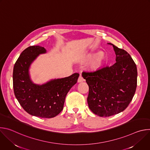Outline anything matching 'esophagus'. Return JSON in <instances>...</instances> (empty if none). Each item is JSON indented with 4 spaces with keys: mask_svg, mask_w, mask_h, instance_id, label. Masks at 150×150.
Returning <instances> with one entry per match:
<instances>
[{
    "mask_svg": "<svg viewBox=\"0 0 150 150\" xmlns=\"http://www.w3.org/2000/svg\"><path fill=\"white\" fill-rule=\"evenodd\" d=\"M84 80H85V79H84V78L82 77V75H80V76H79V78H78V82H83Z\"/></svg>",
    "mask_w": 150,
    "mask_h": 150,
    "instance_id": "34e87169",
    "label": "esophagus"
}]
</instances>
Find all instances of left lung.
Listing matches in <instances>:
<instances>
[{
  "instance_id": "1",
  "label": "left lung",
  "mask_w": 150,
  "mask_h": 150,
  "mask_svg": "<svg viewBox=\"0 0 150 150\" xmlns=\"http://www.w3.org/2000/svg\"><path fill=\"white\" fill-rule=\"evenodd\" d=\"M116 62L93 71L82 74L89 87L90 109L101 117L123 111L132 101L137 85V68L130 54L113 44Z\"/></svg>"
}]
</instances>
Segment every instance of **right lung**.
Returning a JSON list of instances; mask_svg holds the SVG:
<instances>
[{
  "instance_id": "add662e5",
  "label": "right lung",
  "mask_w": 150,
  "mask_h": 150,
  "mask_svg": "<svg viewBox=\"0 0 150 150\" xmlns=\"http://www.w3.org/2000/svg\"><path fill=\"white\" fill-rule=\"evenodd\" d=\"M46 53L41 46H32L25 49L17 59L13 71V87L15 96L22 108L31 115L52 118L63 109L65 97L77 82L79 74L52 79L46 83H34L30 79L31 64L40 54Z\"/></svg>"
}]
</instances>
